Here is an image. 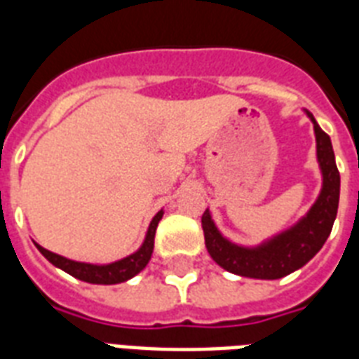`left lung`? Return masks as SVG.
Segmentation results:
<instances>
[{"label":"left lung","instance_id":"1","mask_svg":"<svg viewBox=\"0 0 359 359\" xmlns=\"http://www.w3.org/2000/svg\"><path fill=\"white\" fill-rule=\"evenodd\" d=\"M311 117L317 135V158L323 169V191L317 203L313 205L307 216L296 224L292 229L285 231L276 238L259 248H240L231 244L219 235L214 225L210 212L205 210L201 216L203 233H205V245L208 253L219 266L227 272L255 279H279L289 276L294 270L302 268L317 255L326 238L332 233L337 207H339V186L341 177L335 165L334 149L330 135Z\"/></svg>","mask_w":359,"mask_h":359}]
</instances>
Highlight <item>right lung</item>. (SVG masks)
Instances as JSON below:
<instances>
[{"label":"right lung","mask_w":359,"mask_h":359,"mask_svg":"<svg viewBox=\"0 0 359 359\" xmlns=\"http://www.w3.org/2000/svg\"><path fill=\"white\" fill-rule=\"evenodd\" d=\"M163 212H158L154 218H152L151 225H149V231H147L145 242L141 245L140 250L132 253L126 259H121L117 262H111V264H104V266H98V264H87V262H76L70 261V259H65V257L57 255V253H52V251L44 250L42 245L35 244L36 250L41 251L42 255L46 257L48 261L52 262L53 266L61 268L70 276H74L76 279H81V281H87V283H97V285H115L123 283L126 279L134 278L135 273H140L143 268L147 266V262L151 261L152 250H154V235H156L158 222L162 219Z\"/></svg>","instance_id":"add662e5"}]
</instances>
